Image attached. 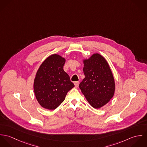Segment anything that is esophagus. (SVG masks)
Instances as JSON below:
<instances>
[{
    "label": "esophagus",
    "instance_id": "obj_1",
    "mask_svg": "<svg viewBox=\"0 0 147 147\" xmlns=\"http://www.w3.org/2000/svg\"><path fill=\"white\" fill-rule=\"evenodd\" d=\"M74 84H75V87H76V88H78V87L79 86V82H75L74 83Z\"/></svg>",
    "mask_w": 147,
    "mask_h": 147
}]
</instances>
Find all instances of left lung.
Here are the masks:
<instances>
[{
  "label": "left lung",
  "instance_id": "8db88e82",
  "mask_svg": "<svg viewBox=\"0 0 147 147\" xmlns=\"http://www.w3.org/2000/svg\"><path fill=\"white\" fill-rule=\"evenodd\" d=\"M83 61L85 78L79 88L89 104L100 109L114 96L115 84L113 72L106 59L98 53Z\"/></svg>",
  "mask_w": 147,
  "mask_h": 147
}]
</instances>
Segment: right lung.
Returning a JSON list of instances; mask_svg holds the SVG:
<instances>
[{
	"instance_id": "right-lung-1",
	"label": "right lung",
	"mask_w": 147,
	"mask_h": 147,
	"mask_svg": "<svg viewBox=\"0 0 147 147\" xmlns=\"http://www.w3.org/2000/svg\"><path fill=\"white\" fill-rule=\"evenodd\" d=\"M65 59L59 54L48 57L37 71L33 88L36 98L42 107L54 110L65 100L68 92L75 86L63 70Z\"/></svg>"
}]
</instances>
